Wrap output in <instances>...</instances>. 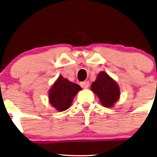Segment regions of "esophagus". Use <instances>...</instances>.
<instances>
[{"label":"esophagus","mask_w":157,"mask_h":157,"mask_svg":"<svg viewBox=\"0 0 157 157\" xmlns=\"http://www.w3.org/2000/svg\"><path fill=\"white\" fill-rule=\"evenodd\" d=\"M81 86L82 87L83 89H87L89 86H90V82H89L88 81H85V82H81Z\"/></svg>","instance_id":"1"}]
</instances>
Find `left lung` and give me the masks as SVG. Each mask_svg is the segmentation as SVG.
<instances>
[{"label": "left lung", "mask_w": 157, "mask_h": 157, "mask_svg": "<svg viewBox=\"0 0 157 157\" xmlns=\"http://www.w3.org/2000/svg\"><path fill=\"white\" fill-rule=\"evenodd\" d=\"M91 90L98 96L100 102L106 108H112L120 99V89L112 77L101 71L91 85Z\"/></svg>", "instance_id": "obj_1"}]
</instances>
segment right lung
Wrapping results in <instances>:
<instances>
[{
  "instance_id": "obj_1",
  "label": "right lung",
  "mask_w": 157,
  "mask_h": 157,
  "mask_svg": "<svg viewBox=\"0 0 157 157\" xmlns=\"http://www.w3.org/2000/svg\"><path fill=\"white\" fill-rule=\"evenodd\" d=\"M81 90L79 85L59 75L48 90L49 103L58 112L67 110L71 105L76 94Z\"/></svg>"
}]
</instances>
